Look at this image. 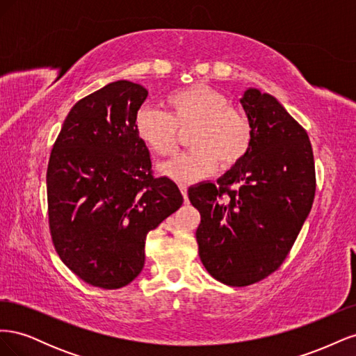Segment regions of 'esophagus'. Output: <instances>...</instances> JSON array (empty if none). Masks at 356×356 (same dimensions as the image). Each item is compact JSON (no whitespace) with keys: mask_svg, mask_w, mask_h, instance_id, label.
<instances>
[{"mask_svg":"<svg viewBox=\"0 0 356 356\" xmlns=\"http://www.w3.org/2000/svg\"><path fill=\"white\" fill-rule=\"evenodd\" d=\"M179 190H181V193H182V196H184V199H186V202L188 200V193H187V186L186 184H179Z\"/></svg>","mask_w":356,"mask_h":356,"instance_id":"obj_1","label":"esophagus"}]
</instances>
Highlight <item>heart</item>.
Returning <instances> with one entry per match:
<instances>
[{"label":"heart","instance_id":"b5f03b06","mask_svg":"<svg viewBox=\"0 0 356 356\" xmlns=\"http://www.w3.org/2000/svg\"><path fill=\"white\" fill-rule=\"evenodd\" d=\"M165 105L168 113L141 108L135 118L139 139L159 156H170L177 148V129L190 126L186 153L161 165V172L181 184L207 178L218 168H232L248 154L252 127L248 117L229 106V99L203 83L170 92Z\"/></svg>","mask_w":356,"mask_h":356}]
</instances>
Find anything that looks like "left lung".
<instances>
[{"mask_svg": "<svg viewBox=\"0 0 356 356\" xmlns=\"http://www.w3.org/2000/svg\"><path fill=\"white\" fill-rule=\"evenodd\" d=\"M252 127L248 154L213 182L188 188L200 212L199 255L217 281L246 286L282 264L315 199L314 152L306 131L275 96L246 89Z\"/></svg>", "mask_w": 356, "mask_h": 356, "instance_id": "obj_1", "label": "left lung"}]
</instances>
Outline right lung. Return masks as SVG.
I'll use <instances>...</instances> for the list:
<instances>
[{"mask_svg":"<svg viewBox=\"0 0 356 356\" xmlns=\"http://www.w3.org/2000/svg\"><path fill=\"white\" fill-rule=\"evenodd\" d=\"M118 80L75 104L47 168L49 224L60 260L104 289L131 284L145 263L148 232L184 202L174 181L152 174L135 129L147 98Z\"/></svg>","mask_w":356,"mask_h":356,"instance_id":"right-lung-1","label":"right lung"}]
</instances>
